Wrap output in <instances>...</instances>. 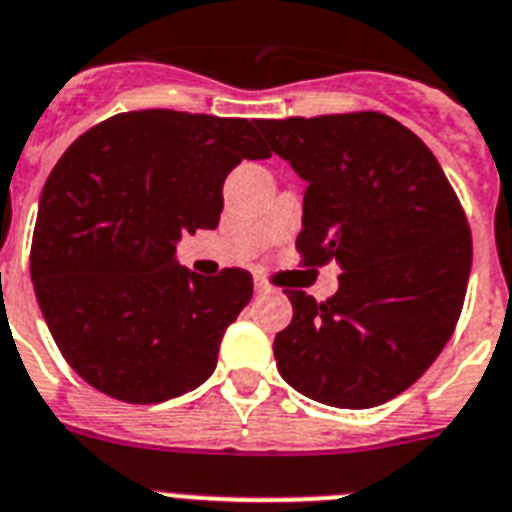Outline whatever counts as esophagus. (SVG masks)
<instances>
[{
	"label": "esophagus",
	"instance_id": "esophagus-1",
	"mask_svg": "<svg viewBox=\"0 0 512 512\" xmlns=\"http://www.w3.org/2000/svg\"><path fill=\"white\" fill-rule=\"evenodd\" d=\"M255 291H257V294H270V291H273V286H270V283H265L263 278H257Z\"/></svg>",
	"mask_w": 512,
	"mask_h": 512
}]
</instances>
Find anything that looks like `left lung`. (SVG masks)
Wrapping results in <instances>:
<instances>
[{"label":"left lung","instance_id":"obj_1","mask_svg":"<svg viewBox=\"0 0 512 512\" xmlns=\"http://www.w3.org/2000/svg\"><path fill=\"white\" fill-rule=\"evenodd\" d=\"M257 127L309 184L302 265L336 260L343 270L325 302L286 289L294 317L273 341L278 372L325 406H380L453 336L471 273L466 213L432 150L380 111Z\"/></svg>","mask_w":512,"mask_h":512}]
</instances>
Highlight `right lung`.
Wrapping results in <instances>:
<instances>
[{
    "mask_svg": "<svg viewBox=\"0 0 512 512\" xmlns=\"http://www.w3.org/2000/svg\"><path fill=\"white\" fill-rule=\"evenodd\" d=\"M255 124L127 111L90 127L51 169L30 281L67 364L101 393L161 403L213 375L252 276H197L174 260L176 242L216 229L236 163L270 158Z\"/></svg>",
    "mask_w": 512,
    "mask_h": 512,
    "instance_id": "1",
    "label": "right lung"
}]
</instances>
